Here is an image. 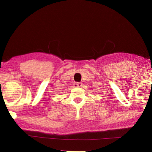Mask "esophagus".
<instances>
[{
  "label": "esophagus",
  "instance_id": "esophagus-1",
  "mask_svg": "<svg viewBox=\"0 0 152 152\" xmlns=\"http://www.w3.org/2000/svg\"><path fill=\"white\" fill-rule=\"evenodd\" d=\"M74 87H82V83H81V82H76V83H74Z\"/></svg>",
  "mask_w": 152,
  "mask_h": 152
}]
</instances>
